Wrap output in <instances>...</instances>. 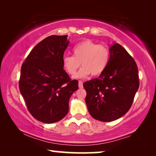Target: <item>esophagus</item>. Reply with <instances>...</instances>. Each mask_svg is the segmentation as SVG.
<instances>
[{
	"label": "esophagus",
	"mask_w": 156,
	"mask_h": 156,
	"mask_svg": "<svg viewBox=\"0 0 156 156\" xmlns=\"http://www.w3.org/2000/svg\"><path fill=\"white\" fill-rule=\"evenodd\" d=\"M78 85H79V88H80V89L83 88V82H82V81H79Z\"/></svg>",
	"instance_id": "obj_1"
}]
</instances>
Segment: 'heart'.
Listing matches in <instances>:
<instances>
[{"label": "heart", "mask_w": 156, "mask_h": 156, "mask_svg": "<svg viewBox=\"0 0 156 156\" xmlns=\"http://www.w3.org/2000/svg\"><path fill=\"white\" fill-rule=\"evenodd\" d=\"M74 55H65L62 65L69 74H74L82 63L83 65L75 78H83L92 74L99 75L105 71L109 62L110 50L106 45L86 40L73 48Z\"/></svg>", "instance_id": "1"}]
</instances>
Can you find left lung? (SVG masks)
Wrapping results in <instances>:
<instances>
[{
  "mask_svg": "<svg viewBox=\"0 0 156 156\" xmlns=\"http://www.w3.org/2000/svg\"><path fill=\"white\" fill-rule=\"evenodd\" d=\"M109 50L105 71L83 84L89 114L104 122L115 121L126 114L139 87L138 67L131 55L118 43L112 44Z\"/></svg>",
  "mask_w": 156,
  "mask_h": 156,
  "instance_id": "obj_1",
  "label": "left lung"
}]
</instances>
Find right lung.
<instances>
[{"mask_svg": "<svg viewBox=\"0 0 156 156\" xmlns=\"http://www.w3.org/2000/svg\"><path fill=\"white\" fill-rule=\"evenodd\" d=\"M67 35H51L34 48L21 67L19 89L27 109L44 123L60 121L69 111V101L78 89L63 69Z\"/></svg>", "mask_w": 156, "mask_h": 156, "instance_id": "1", "label": "right lung"}]
</instances>
